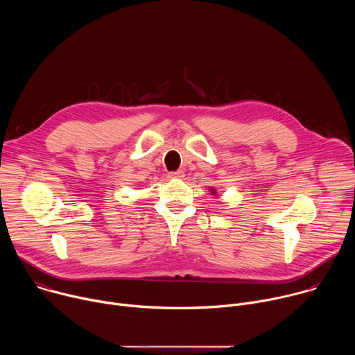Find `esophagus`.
Instances as JSON below:
<instances>
[{"instance_id":"obj_1","label":"esophagus","mask_w":355,"mask_h":355,"mask_svg":"<svg viewBox=\"0 0 355 355\" xmlns=\"http://www.w3.org/2000/svg\"><path fill=\"white\" fill-rule=\"evenodd\" d=\"M168 175H170V178H184V171H175V173H170Z\"/></svg>"}]
</instances>
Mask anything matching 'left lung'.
<instances>
[{"label":"left lung","instance_id":"8db88e82","mask_svg":"<svg viewBox=\"0 0 355 355\" xmlns=\"http://www.w3.org/2000/svg\"><path fill=\"white\" fill-rule=\"evenodd\" d=\"M211 193H212V195H215V196L218 195V192H216V189H215V188H211Z\"/></svg>","mask_w":355,"mask_h":355}]
</instances>
